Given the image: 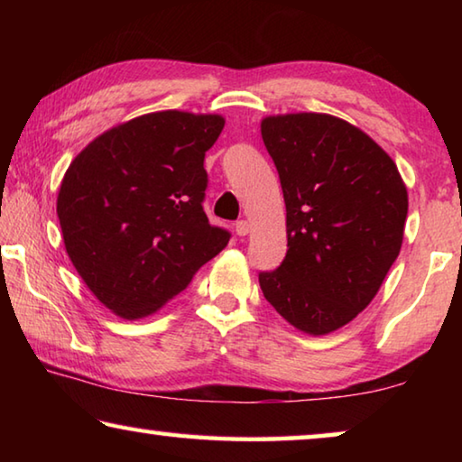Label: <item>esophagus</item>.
I'll list each match as a JSON object with an SVG mask.
<instances>
[{
  "mask_svg": "<svg viewBox=\"0 0 462 462\" xmlns=\"http://www.w3.org/2000/svg\"><path fill=\"white\" fill-rule=\"evenodd\" d=\"M234 228H236V234H238V236H246L248 230H250V224H248L246 220H238V222H236V226H234Z\"/></svg>",
  "mask_w": 462,
  "mask_h": 462,
  "instance_id": "1",
  "label": "esophagus"
}]
</instances>
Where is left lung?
Segmentation results:
<instances>
[{"label":"left lung","mask_w":462,"mask_h":462,"mask_svg":"<svg viewBox=\"0 0 462 462\" xmlns=\"http://www.w3.org/2000/svg\"><path fill=\"white\" fill-rule=\"evenodd\" d=\"M261 134L287 209V254L259 273L263 295L297 330L330 334L369 306L400 254L408 189L391 156L336 116H269Z\"/></svg>","instance_id":"8db88e82"}]
</instances>
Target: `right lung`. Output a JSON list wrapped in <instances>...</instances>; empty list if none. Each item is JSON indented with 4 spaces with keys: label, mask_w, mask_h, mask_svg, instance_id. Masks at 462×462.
<instances>
[{
    "label": "right lung",
    "mask_w": 462,
    "mask_h": 462,
    "mask_svg": "<svg viewBox=\"0 0 462 462\" xmlns=\"http://www.w3.org/2000/svg\"><path fill=\"white\" fill-rule=\"evenodd\" d=\"M217 114L179 109L104 132L62 177L57 214L69 259L116 316L154 314L226 248L230 232L203 212L206 152Z\"/></svg>",
    "instance_id": "add662e5"
}]
</instances>
